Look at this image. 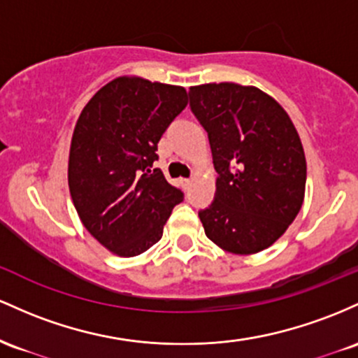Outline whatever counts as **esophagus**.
Wrapping results in <instances>:
<instances>
[{
	"label": "esophagus",
	"instance_id": "esophagus-1",
	"mask_svg": "<svg viewBox=\"0 0 358 358\" xmlns=\"http://www.w3.org/2000/svg\"><path fill=\"white\" fill-rule=\"evenodd\" d=\"M180 182H182L184 187H189L191 184H192V179H182V180H180Z\"/></svg>",
	"mask_w": 358,
	"mask_h": 358
}]
</instances>
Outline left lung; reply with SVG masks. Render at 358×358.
<instances>
[{
    "label": "left lung",
    "instance_id": "left-lung-1",
    "mask_svg": "<svg viewBox=\"0 0 358 358\" xmlns=\"http://www.w3.org/2000/svg\"><path fill=\"white\" fill-rule=\"evenodd\" d=\"M189 99L218 172L215 201L199 211L204 233L235 255L266 250L304 201L306 157L294 123L255 86L201 84L189 87Z\"/></svg>",
    "mask_w": 358,
    "mask_h": 358
}]
</instances>
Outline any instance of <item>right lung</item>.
Listing matches in <instances>:
<instances>
[{
    "mask_svg": "<svg viewBox=\"0 0 358 358\" xmlns=\"http://www.w3.org/2000/svg\"><path fill=\"white\" fill-rule=\"evenodd\" d=\"M186 106L182 86L120 76L83 108L67 180L83 224L111 254L147 252L182 201V192L152 164L159 159L160 136Z\"/></svg>",
    "mask_w": 358,
    "mask_h": 358,
    "instance_id": "add662e5",
    "label": "right lung"
}]
</instances>
